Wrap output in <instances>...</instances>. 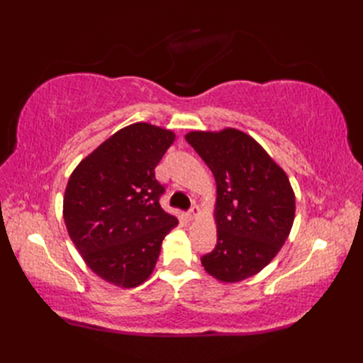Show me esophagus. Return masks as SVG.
Segmentation results:
<instances>
[{"instance_id": "34e87169", "label": "esophagus", "mask_w": 363, "mask_h": 363, "mask_svg": "<svg viewBox=\"0 0 363 363\" xmlns=\"http://www.w3.org/2000/svg\"><path fill=\"white\" fill-rule=\"evenodd\" d=\"M187 215H189V218H196L198 215H199V207L198 206H191L190 211L187 212Z\"/></svg>"}]
</instances>
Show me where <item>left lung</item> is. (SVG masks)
Wrapping results in <instances>:
<instances>
[{
  "label": "left lung",
  "instance_id": "obj_1",
  "mask_svg": "<svg viewBox=\"0 0 363 363\" xmlns=\"http://www.w3.org/2000/svg\"><path fill=\"white\" fill-rule=\"evenodd\" d=\"M186 140L217 181V245L201 264L221 282H240L267 267L287 240L295 194L284 169L242 130H195Z\"/></svg>",
  "mask_w": 363,
  "mask_h": 363
}]
</instances>
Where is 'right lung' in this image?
<instances>
[{"label": "right lung", "mask_w": 363, "mask_h": 363, "mask_svg": "<svg viewBox=\"0 0 363 363\" xmlns=\"http://www.w3.org/2000/svg\"><path fill=\"white\" fill-rule=\"evenodd\" d=\"M172 130L135 123L120 129L76 167L67 184L68 234L94 273L118 287L148 279L177 218L160 206L156 169Z\"/></svg>", "instance_id": "1"}]
</instances>
